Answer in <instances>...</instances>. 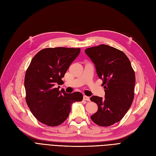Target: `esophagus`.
Here are the masks:
<instances>
[{
	"label": "esophagus",
	"instance_id": "1",
	"mask_svg": "<svg viewBox=\"0 0 156 156\" xmlns=\"http://www.w3.org/2000/svg\"><path fill=\"white\" fill-rule=\"evenodd\" d=\"M83 100H85V101H89L90 100V98L89 97H88V96H83Z\"/></svg>",
	"mask_w": 156,
	"mask_h": 156
}]
</instances>
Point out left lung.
<instances>
[{"mask_svg":"<svg viewBox=\"0 0 156 156\" xmlns=\"http://www.w3.org/2000/svg\"><path fill=\"white\" fill-rule=\"evenodd\" d=\"M94 64L103 80L105 98L93 96L90 100L98 105V111L90 116L100 126H109L120 121L130 108L134 98L135 72L123 52L102 44L84 51Z\"/></svg>","mask_w":156,"mask_h":156,"instance_id":"8db88e82","label":"left lung"}]
</instances>
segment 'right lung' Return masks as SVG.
<instances>
[{
    "label": "right lung",
    "instance_id": "obj_1",
    "mask_svg": "<svg viewBox=\"0 0 156 156\" xmlns=\"http://www.w3.org/2000/svg\"><path fill=\"white\" fill-rule=\"evenodd\" d=\"M80 48H46L31 60L25 77L26 101L37 120L49 126H57L66 120L72 103L83 100L81 93L59 90L62 78L77 57Z\"/></svg>",
    "mask_w": 156,
    "mask_h": 156
}]
</instances>
